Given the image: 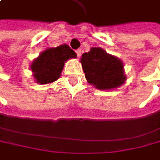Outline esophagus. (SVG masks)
<instances>
[{
    "mask_svg": "<svg viewBox=\"0 0 160 160\" xmlns=\"http://www.w3.org/2000/svg\"><path fill=\"white\" fill-rule=\"evenodd\" d=\"M76 53H77V56H78V57H81L82 51L81 49H78V50H76Z\"/></svg>",
    "mask_w": 160,
    "mask_h": 160,
    "instance_id": "1",
    "label": "esophagus"
}]
</instances>
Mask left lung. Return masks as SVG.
I'll return each instance as SVG.
<instances>
[{
  "mask_svg": "<svg viewBox=\"0 0 160 160\" xmlns=\"http://www.w3.org/2000/svg\"><path fill=\"white\" fill-rule=\"evenodd\" d=\"M81 63L87 81L99 89L118 88L126 79L122 61L101 48H91L89 52L82 54Z\"/></svg>",
  "mask_w": 160,
  "mask_h": 160,
  "instance_id": "1",
  "label": "left lung"
}]
</instances>
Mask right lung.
<instances>
[{
    "label": "right lung",
    "mask_w": 160,
    "mask_h": 160,
    "mask_svg": "<svg viewBox=\"0 0 160 160\" xmlns=\"http://www.w3.org/2000/svg\"><path fill=\"white\" fill-rule=\"evenodd\" d=\"M76 57L75 51L66 44L45 50L31 64V71L36 82L41 84L55 82L60 78L66 61Z\"/></svg>",
    "instance_id": "obj_1"
}]
</instances>
